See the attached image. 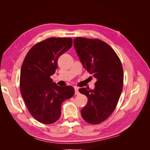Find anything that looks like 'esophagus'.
I'll list each match as a JSON object with an SVG mask.
<instances>
[{
  "instance_id": "34e87169",
  "label": "esophagus",
  "mask_w": 150,
  "mask_h": 150,
  "mask_svg": "<svg viewBox=\"0 0 150 150\" xmlns=\"http://www.w3.org/2000/svg\"><path fill=\"white\" fill-rule=\"evenodd\" d=\"M74 90H75V94H76V95L79 94V91H78V88L75 87V88H74Z\"/></svg>"
}]
</instances>
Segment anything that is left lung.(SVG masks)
<instances>
[{"label":"left lung","mask_w":150,"mask_h":150,"mask_svg":"<svg viewBox=\"0 0 150 150\" xmlns=\"http://www.w3.org/2000/svg\"><path fill=\"white\" fill-rule=\"evenodd\" d=\"M74 47L83 67L97 79L94 89H79L88 97L81 115L90 124L100 123L114 111L120 98L123 85L121 62L114 50L101 40L76 38Z\"/></svg>","instance_id":"obj_1"}]
</instances>
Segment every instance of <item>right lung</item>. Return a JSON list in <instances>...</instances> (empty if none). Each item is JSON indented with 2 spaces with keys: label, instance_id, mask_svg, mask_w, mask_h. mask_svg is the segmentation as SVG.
<instances>
[{
  "label": "right lung",
  "instance_id": "add662e5",
  "mask_svg": "<svg viewBox=\"0 0 150 150\" xmlns=\"http://www.w3.org/2000/svg\"><path fill=\"white\" fill-rule=\"evenodd\" d=\"M71 38H52L36 44L22 63L20 89L30 115L43 124H52L61 114V104L74 94L72 86H59L51 78L57 60L69 50Z\"/></svg>",
  "mask_w": 150,
  "mask_h": 150
}]
</instances>
